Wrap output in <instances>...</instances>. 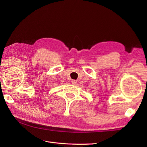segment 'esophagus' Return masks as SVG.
Instances as JSON below:
<instances>
[{
	"label": "esophagus",
	"mask_w": 147,
	"mask_h": 147,
	"mask_svg": "<svg viewBox=\"0 0 147 147\" xmlns=\"http://www.w3.org/2000/svg\"><path fill=\"white\" fill-rule=\"evenodd\" d=\"M71 83L73 84V85H76V81L73 80L71 81Z\"/></svg>",
	"instance_id": "esophagus-1"
}]
</instances>
